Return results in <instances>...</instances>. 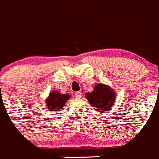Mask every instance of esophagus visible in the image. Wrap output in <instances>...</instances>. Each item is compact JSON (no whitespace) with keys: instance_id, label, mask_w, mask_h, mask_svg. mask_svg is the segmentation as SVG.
<instances>
[{"instance_id":"obj_1","label":"esophagus","mask_w":159,"mask_h":159,"mask_svg":"<svg viewBox=\"0 0 159 159\" xmlns=\"http://www.w3.org/2000/svg\"><path fill=\"white\" fill-rule=\"evenodd\" d=\"M74 94H75V96L76 97V98H81L82 97V93L79 92V91H78V92H76Z\"/></svg>"}]
</instances>
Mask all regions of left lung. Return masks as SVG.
Segmentation results:
<instances>
[{"mask_svg": "<svg viewBox=\"0 0 159 159\" xmlns=\"http://www.w3.org/2000/svg\"><path fill=\"white\" fill-rule=\"evenodd\" d=\"M115 92L108 85L102 83L94 85L92 92H87L85 98L91 107L99 112H106L111 109L115 100Z\"/></svg>", "mask_w": 159, "mask_h": 159, "instance_id": "obj_1", "label": "left lung"}]
</instances>
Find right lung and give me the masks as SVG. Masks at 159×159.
<instances>
[{
  "label": "right lung",
  "mask_w": 159,
  "mask_h": 159,
  "mask_svg": "<svg viewBox=\"0 0 159 159\" xmlns=\"http://www.w3.org/2000/svg\"><path fill=\"white\" fill-rule=\"evenodd\" d=\"M70 98V95L69 94H61L59 91H53L46 99V106L50 109L49 111L58 112L64 107L65 102Z\"/></svg>",
  "instance_id": "right-lung-1"
}]
</instances>
